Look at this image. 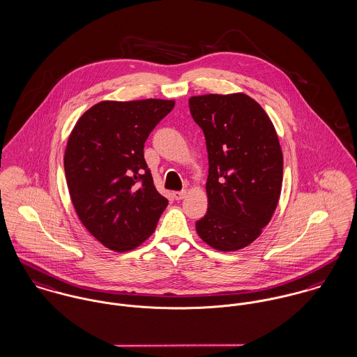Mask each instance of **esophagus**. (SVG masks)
Masks as SVG:
<instances>
[{
    "instance_id": "esophagus-1",
    "label": "esophagus",
    "mask_w": 357,
    "mask_h": 357,
    "mask_svg": "<svg viewBox=\"0 0 357 357\" xmlns=\"http://www.w3.org/2000/svg\"><path fill=\"white\" fill-rule=\"evenodd\" d=\"M186 195H188V192H185V190H182V192H174V198H175L176 201H179V199H183Z\"/></svg>"
}]
</instances>
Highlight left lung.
I'll return each instance as SVG.
<instances>
[{
  "mask_svg": "<svg viewBox=\"0 0 357 357\" xmlns=\"http://www.w3.org/2000/svg\"><path fill=\"white\" fill-rule=\"evenodd\" d=\"M189 107L209 159L208 211L195 229L206 245L236 251L262 234L280 199L282 152L275 126L245 93L192 96Z\"/></svg>",
  "mask_w": 357,
  "mask_h": 357,
  "instance_id": "1",
  "label": "left lung"
}]
</instances>
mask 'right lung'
I'll list each match as a JSON object with an SVG mask.
<instances>
[{
  "label": "right lung",
  "instance_id": "1",
  "mask_svg": "<svg viewBox=\"0 0 357 357\" xmlns=\"http://www.w3.org/2000/svg\"><path fill=\"white\" fill-rule=\"evenodd\" d=\"M174 100H105L75 125L63 167L79 219L103 246L128 251L148 239L168 205L144 159V144Z\"/></svg>",
  "mask_w": 357,
  "mask_h": 357
}]
</instances>
